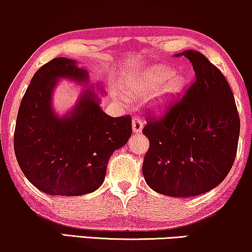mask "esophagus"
<instances>
[{
	"mask_svg": "<svg viewBox=\"0 0 252 252\" xmlns=\"http://www.w3.org/2000/svg\"><path fill=\"white\" fill-rule=\"evenodd\" d=\"M142 127H143L142 119L139 118V117L133 118V132L134 133H140L141 130H142Z\"/></svg>",
	"mask_w": 252,
	"mask_h": 252,
	"instance_id": "1",
	"label": "esophagus"
}]
</instances>
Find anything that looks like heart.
I'll use <instances>...</instances> for the list:
<instances>
[{
	"mask_svg": "<svg viewBox=\"0 0 252 252\" xmlns=\"http://www.w3.org/2000/svg\"><path fill=\"white\" fill-rule=\"evenodd\" d=\"M187 86V77L175 73L174 70L166 65H154L136 75L133 81L127 82L130 92L146 94L158 88L156 103L159 109L167 108L185 91Z\"/></svg>",
	"mask_w": 252,
	"mask_h": 252,
	"instance_id": "1",
	"label": "heart"
}]
</instances>
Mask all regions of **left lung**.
I'll use <instances>...</instances> for the list:
<instances>
[{
    "instance_id": "left-lung-1",
    "label": "left lung",
    "mask_w": 252,
    "mask_h": 252,
    "mask_svg": "<svg viewBox=\"0 0 252 252\" xmlns=\"http://www.w3.org/2000/svg\"><path fill=\"white\" fill-rule=\"evenodd\" d=\"M177 56L192 64L195 82L160 118L148 117L142 173L147 185L172 197H192L221 184L235 160L240 117L226 78L204 55Z\"/></svg>"
}]
</instances>
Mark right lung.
Returning <instances> with one entry per match:
<instances>
[{
  "mask_svg": "<svg viewBox=\"0 0 252 252\" xmlns=\"http://www.w3.org/2000/svg\"><path fill=\"white\" fill-rule=\"evenodd\" d=\"M61 78L89 81L88 72L65 57L39 68L20 103L13 146L20 170L39 190L80 196L101 187L109 158L132 135V118L106 115L89 88L70 112L58 116L53 93Z\"/></svg>",
  "mask_w": 252,
  "mask_h": 252,
  "instance_id": "obj_1",
  "label": "right lung"
}]
</instances>
